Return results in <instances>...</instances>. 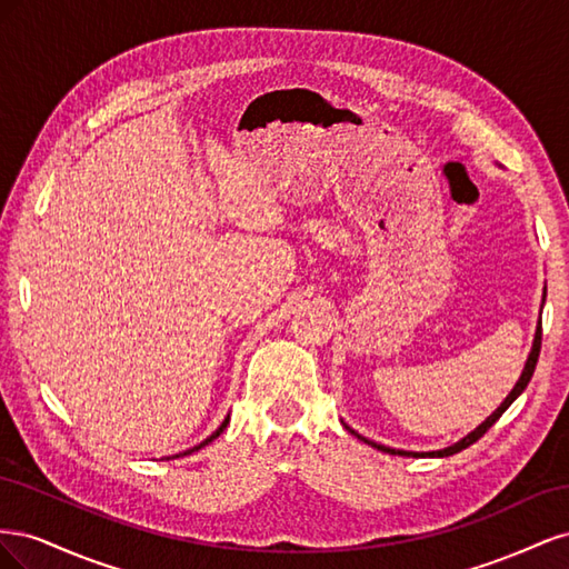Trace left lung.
<instances>
[{
	"label": "left lung",
	"instance_id": "8db88e82",
	"mask_svg": "<svg viewBox=\"0 0 569 569\" xmlns=\"http://www.w3.org/2000/svg\"><path fill=\"white\" fill-rule=\"evenodd\" d=\"M539 351H541V322H539V327H537V337H533V347H531V353H529V358H527V366H525V370H522V377L518 380V385L512 387V391L506 396V401L498 406L491 416L481 422L475 432H470L468 437L465 439H460L458 443H453V446H449V449H443V451H432V453H412V451H396V449H389V446H382V443H375V441H370V439H363L358 435V439H363L366 443H370V446H375V449H380V451H385V453H391V456H410V458H422V456H429V458H446V456H453V453H458V451H462V449H468V446H472L477 439H481L485 437L487 432H489V427L503 416V412L508 410V406L518 399V396L527 389V385H529V380H531V375H533V368H537V360H539ZM349 432H353V429H349ZM356 435V432H353Z\"/></svg>",
	"mask_w": 569,
	"mask_h": 569
}]
</instances>
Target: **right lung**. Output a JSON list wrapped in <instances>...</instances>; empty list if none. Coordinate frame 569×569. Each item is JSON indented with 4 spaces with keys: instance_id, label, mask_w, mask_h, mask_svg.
<instances>
[{
    "instance_id": "1",
    "label": "right lung",
    "mask_w": 569,
    "mask_h": 569,
    "mask_svg": "<svg viewBox=\"0 0 569 569\" xmlns=\"http://www.w3.org/2000/svg\"><path fill=\"white\" fill-rule=\"evenodd\" d=\"M228 422H230V418H226V422H222V425H220V427L216 429V432H213V435H211L209 439H206V441H201L199 446H194V449H192V451H199V449H203V446H209V443H211V441H213L216 437H220V432H222V429H226V427H228ZM192 451H187V453H192Z\"/></svg>"
}]
</instances>
